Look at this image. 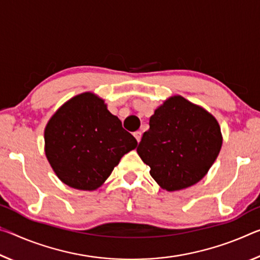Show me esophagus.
I'll return each mask as SVG.
<instances>
[{"instance_id":"1","label":"esophagus","mask_w":260,"mask_h":260,"mask_svg":"<svg viewBox=\"0 0 260 260\" xmlns=\"http://www.w3.org/2000/svg\"><path fill=\"white\" fill-rule=\"evenodd\" d=\"M141 137H142V133L140 131H138V132H134V138L137 139V141L138 142H140L141 141Z\"/></svg>"}]
</instances>
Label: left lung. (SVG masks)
Here are the masks:
<instances>
[{
    "mask_svg": "<svg viewBox=\"0 0 260 260\" xmlns=\"http://www.w3.org/2000/svg\"><path fill=\"white\" fill-rule=\"evenodd\" d=\"M149 126L137 151L156 183L169 192L200 182L221 150L216 119L182 96L168 98L158 106Z\"/></svg>",
    "mask_w": 260,
    "mask_h": 260,
    "instance_id": "obj_1",
    "label": "left lung"
}]
</instances>
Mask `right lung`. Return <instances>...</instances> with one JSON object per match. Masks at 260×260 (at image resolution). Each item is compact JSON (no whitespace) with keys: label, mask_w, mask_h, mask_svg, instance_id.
Instances as JSON below:
<instances>
[{"label":"right lung","mask_w":260,"mask_h":260,"mask_svg":"<svg viewBox=\"0 0 260 260\" xmlns=\"http://www.w3.org/2000/svg\"><path fill=\"white\" fill-rule=\"evenodd\" d=\"M138 141L92 92L66 102L45 128V154L55 175L68 186L93 191L109 178Z\"/></svg>","instance_id":"1"}]
</instances>
